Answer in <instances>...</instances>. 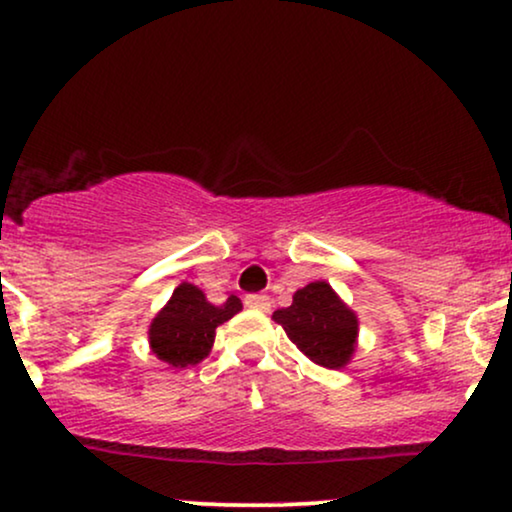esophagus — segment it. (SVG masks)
<instances>
[{
	"mask_svg": "<svg viewBox=\"0 0 512 512\" xmlns=\"http://www.w3.org/2000/svg\"><path fill=\"white\" fill-rule=\"evenodd\" d=\"M245 305L255 310H269V298L262 293H252V296H245Z\"/></svg>",
	"mask_w": 512,
	"mask_h": 512,
	"instance_id": "1",
	"label": "esophagus"
}]
</instances>
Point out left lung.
<instances>
[{
	"instance_id": "8db88e82",
	"label": "left lung",
	"mask_w": 512,
	"mask_h": 512,
	"mask_svg": "<svg viewBox=\"0 0 512 512\" xmlns=\"http://www.w3.org/2000/svg\"><path fill=\"white\" fill-rule=\"evenodd\" d=\"M298 349L322 368H342L354 354L358 320L325 281L293 293L289 308L272 315Z\"/></svg>"
}]
</instances>
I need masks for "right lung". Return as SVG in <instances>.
I'll use <instances>...</instances> for the list:
<instances>
[{"mask_svg":"<svg viewBox=\"0 0 512 512\" xmlns=\"http://www.w3.org/2000/svg\"><path fill=\"white\" fill-rule=\"evenodd\" d=\"M240 308L243 303L238 296H228L226 303L211 305L197 286L180 284L166 308L151 322V349L173 368L195 366L209 356L216 327L231 320Z\"/></svg>","mask_w":512,"mask_h":512,"instance_id":"right-lung-1","label":"right lung"}]
</instances>
